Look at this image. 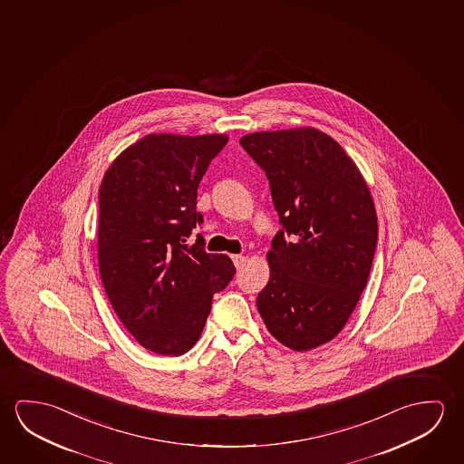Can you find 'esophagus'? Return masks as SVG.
<instances>
[{"label": "esophagus", "mask_w": 464, "mask_h": 464, "mask_svg": "<svg viewBox=\"0 0 464 464\" xmlns=\"http://www.w3.org/2000/svg\"><path fill=\"white\" fill-rule=\"evenodd\" d=\"M232 261H234V265H236L237 269H240L242 267L243 263H245V257L242 255H232Z\"/></svg>", "instance_id": "obj_1"}]
</instances>
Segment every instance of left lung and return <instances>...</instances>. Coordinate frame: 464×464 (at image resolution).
<instances>
[{"instance_id": "8db88e82", "label": "left lung", "mask_w": 464, "mask_h": 464, "mask_svg": "<svg viewBox=\"0 0 464 464\" xmlns=\"http://www.w3.org/2000/svg\"><path fill=\"white\" fill-rule=\"evenodd\" d=\"M240 145L265 170L282 224L257 311L282 345L308 352L339 335L368 284L372 197L345 150L313 127L250 133Z\"/></svg>"}]
</instances>
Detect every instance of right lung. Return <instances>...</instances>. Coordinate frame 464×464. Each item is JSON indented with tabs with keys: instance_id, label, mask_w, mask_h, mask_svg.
I'll use <instances>...</instances> for the list:
<instances>
[{
	"instance_id": "right-lung-1",
	"label": "right lung",
	"mask_w": 464,
	"mask_h": 464,
	"mask_svg": "<svg viewBox=\"0 0 464 464\" xmlns=\"http://www.w3.org/2000/svg\"><path fill=\"white\" fill-rule=\"evenodd\" d=\"M227 135L151 133L106 170L100 193L98 265L125 329L153 353L180 356L197 343L213 295L236 274L227 255L188 245L203 216L197 190Z\"/></svg>"
}]
</instances>
